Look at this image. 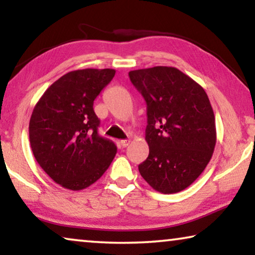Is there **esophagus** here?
<instances>
[{"label":"esophagus","instance_id":"34e87169","mask_svg":"<svg viewBox=\"0 0 255 255\" xmlns=\"http://www.w3.org/2000/svg\"><path fill=\"white\" fill-rule=\"evenodd\" d=\"M128 144H130V140H128V139H125V140L121 141L122 147H127V146H128Z\"/></svg>","mask_w":255,"mask_h":255}]
</instances>
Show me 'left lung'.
Instances as JSON below:
<instances>
[{
    "label": "left lung",
    "mask_w": 255,
    "mask_h": 255,
    "mask_svg": "<svg viewBox=\"0 0 255 255\" xmlns=\"http://www.w3.org/2000/svg\"><path fill=\"white\" fill-rule=\"evenodd\" d=\"M128 76L147 106L149 153L139 173L159 193H179L201 175L214 153L216 123L209 97L175 67L137 69Z\"/></svg>",
    "instance_id": "left-lung-1"
}]
</instances>
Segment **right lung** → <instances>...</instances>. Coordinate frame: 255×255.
I'll use <instances>...</instances> for the list:
<instances>
[{
  "label": "right lung",
  "mask_w": 255,
  "mask_h": 255,
  "mask_svg": "<svg viewBox=\"0 0 255 255\" xmlns=\"http://www.w3.org/2000/svg\"><path fill=\"white\" fill-rule=\"evenodd\" d=\"M115 69L69 72L48 87L30 118V145L37 162L54 182L81 190L110 166L117 146L99 134L94 101Z\"/></svg>",
  "instance_id": "obj_1"
}]
</instances>
